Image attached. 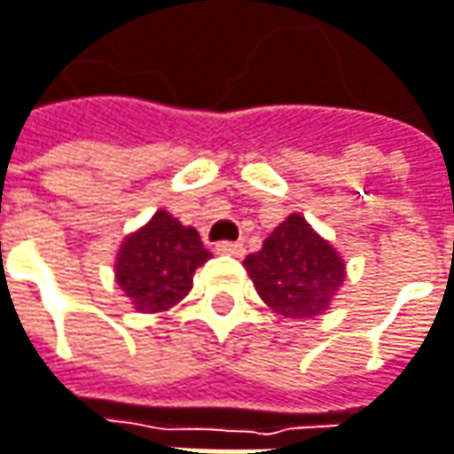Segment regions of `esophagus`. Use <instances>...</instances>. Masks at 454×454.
<instances>
[{
	"mask_svg": "<svg viewBox=\"0 0 454 454\" xmlns=\"http://www.w3.org/2000/svg\"><path fill=\"white\" fill-rule=\"evenodd\" d=\"M215 252L231 254V256H241L247 249H244V244H241V241H221V244L215 247Z\"/></svg>",
	"mask_w": 454,
	"mask_h": 454,
	"instance_id": "34e87169",
	"label": "esophagus"
}]
</instances>
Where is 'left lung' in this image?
Here are the masks:
<instances>
[{
  "label": "left lung",
  "instance_id": "left-lung-1",
  "mask_svg": "<svg viewBox=\"0 0 454 454\" xmlns=\"http://www.w3.org/2000/svg\"><path fill=\"white\" fill-rule=\"evenodd\" d=\"M259 298L285 318H313L332 306L347 264L303 215L293 213L244 259Z\"/></svg>",
  "mask_w": 454,
  "mask_h": 454
}]
</instances>
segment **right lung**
<instances>
[{"mask_svg": "<svg viewBox=\"0 0 454 454\" xmlns=\"http://www.w3.org/2000/svg\"><path fill=\"white\" fill-rule=\"evenodd\" d=\"M207 259L210 252L195 228L182 226L167 210H156L146 226L122 241L115 280L138 313H159L192 290V275Z\"/></svg>", "mask_w": 454, "mask_h": 454, "instance_id": "1", "label": "right lung"}]
</instances>
